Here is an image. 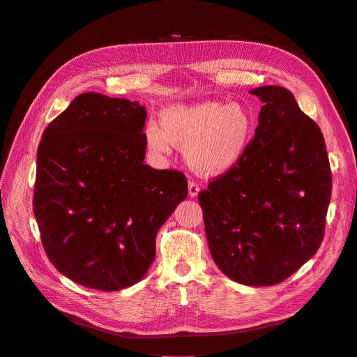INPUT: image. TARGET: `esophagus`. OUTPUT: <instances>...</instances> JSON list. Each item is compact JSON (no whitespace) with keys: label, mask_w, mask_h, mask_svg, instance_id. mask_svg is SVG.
<instances>
[{"label":"esophagus","mask_w":357,"mask_h":357,"mask_svg":"<svg viewBox=\"0 0 357 357\" xmlns=\"http://www.w3.org/2000/svg\"><path fill=\"white\" fill-rule=\"evenodd\" d=\"M199 193V186L197 181H189V197L195 198Z\"/></svg>","instance_id":"1"}]
</instances>
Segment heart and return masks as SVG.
Masks as SVG:
<instances>
[{
    "label": "heart",
    "instance_id": "b5f03b06",
    "mask_svg": "<svg viewBox=\"0 0 357 357\" xmlns=\"http://www.w3.org/2000/svg\"><path fill=\"white\" fill-rule=\"evenodd\" d=\"M253 134L250 113L238 102L202 101L171 105L160 113L159 126L144 129L150 150L167 155L172 144L185 147L189 164L202 174L220 176L244 158Z\"/></svg>",
    "mask_w": 357,
    "mask_h": 357
}]
</instances>
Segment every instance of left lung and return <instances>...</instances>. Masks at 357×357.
<instances>
[{
    "instance_id": "8db88e82",
    "label": "left lung",
    "mask_w": 357,
    "mask_h": 357,
    "mask_svg": "<svg viewBox=\"0 0 357 357\" xmlns=\"http://www.w3.org/2000/svg\"><path fill=\"white\" fill-rule=\"evenodd\" d=\"M259 125L241 162L198 199L211 256L236 283L273 286L316 255L332 174L325 138L290 91L261 86Z\"/></svg>"
}]
</instances>
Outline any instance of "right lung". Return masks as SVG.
Listing matches in <instances>:
<instances>
[{"mask_svg": "<svg viewBox=\"0 0 357 357\" xmlns=\"http://www.w3.org/2000/svg\"><path fill=\"white\" fill-rule=\"evenodd\" d=\"M146 116L137 101L86 92L43 132L34 215L49 261L77 284L138 283L159 228L188 197L183 172L143 162Z\"/></svg>", "mask_w": 357, "mask_h": 357, "instance_id": "obj_1", "label": "right lung"}]
</instances>
